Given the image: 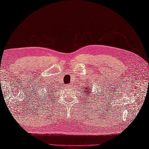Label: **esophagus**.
Returning a JSON list of instances; mask_svg holds the SVG:
<instances>
[{
    "instance_id": "esophagus-1",
    "label": "esophagus",
    "mask_w": 149,
    "mask_h": 149,
    "mask_svg": "<svg viewBox=\"0 0 149 149\" xmlns=\"http://www.w3.org/2000/svg\"><path fill=\"white\" fill-rule=\"evenodd\" d=\"M67 88H71V85H70V84H68V85H67Z\"/></svg>"
}]
</instances>
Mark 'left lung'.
<instances>
[{
    "label": "left lung",
    "instance_id": "1",
    "mask_svg": "<svg viewBox=\"0 0 149 149\" xmlns=\"http://www.w3.org/2000/svg\"><path fill=\"white\" fill-rule=\"evenodd\" d=\"M84 84V85L86 86L85 87H84V88H85V89H86L87 93H88V94H89V91L91 90V88H90V86L92 85V84H91V85L90 84ZM91 87L93 88V86H91ZM86 96H84V99H85V98H86V99H88V97H89V95H88V94H86ZM97 95H98V96H99V95H98V94H97ZM95 96H96V95H95ZM85 96L86 97H85ZM86 102H87V101H86Z\"/></svg>",
    "mask_w": 149,
    "mask_h": 149
}]
</instances>
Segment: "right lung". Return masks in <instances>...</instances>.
<instances>
[{
    "instance_id": "add662e5",
    "label": "right lung",
    "mask_w": 149,
    "mask_h": 149,
    "mask_svg": "<svg viewBox=\"0 0 149 149\" xmlns=\"http://www.w3.org/2000/svg\"><path fill=\"white\" fill-rule=\"evenodd\" d=\"M49 87V88H47V93H48V94H49V98L50 97H52V95H51L52 94V89H53V88H54V87H52V86H47ZM53 90H54V89H53ZM42 98H43V97H42ZM44 99V98H43Z\"/></svg>"
}]
</instances>
